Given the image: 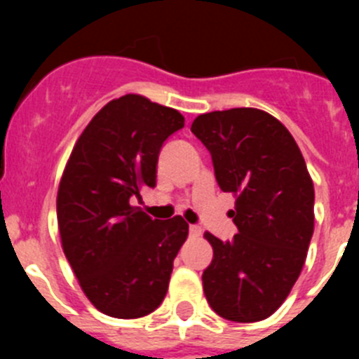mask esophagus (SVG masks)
<instances>
[{
	"instance_id": "1",
	"label": "esophagus",
	"mask_w": 359,
	"mask_h": 359,
	"mask_svg": "<svg viewBox=\"0 0 359 359\" xmlns=\"http://www.w3.org/2000/svg\"><path fill=\"white\" fill-rule=\"evenodd\" d=\"M189 233L192 237H199V236H201V226H199V224H190Z\"/></svg>"
}]
</instances>
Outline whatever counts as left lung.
<instances>
[{
	"instance_id": "obj_1",
	"label": "left lung",
	"mask_w": 359,
	"mask_h": 359,
	"mask_svg": "<svg viewBox=\"0 0 359 359\" xmlns=\"http://www.w3.org/2000/svg\"><path fill=\"white\" fill-rule=\"evenodd\" d=\"M190 131L208 149L217 185L236 194L239 233L205 239L203 271L212 309L231 322H259L282 306L306 262L315 230V189L297 142L275 116L253 107L199 115Z\"/></svg>"
}]
</instances>
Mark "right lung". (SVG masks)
<instances>
[{
  "mask_svg": "<svg viewBox=\"0 0 359 359\" xmlns=\"http://www.w3.org/2000/svg\"><path fill=\"white\" fill-rule=\"evenodd\" d=\"M183 126L180 111L123 95L93 116L66 163L57 192L62 250L104 315L140 318L167 294L189 224L149 217L129 199L156 187L161 145Z\"/></svg>",
  "mask_w": 359,
  "mask_h": 359,
  "instance_id": "right-lung-1",
  "label": "right lung"
}]
</instances>
